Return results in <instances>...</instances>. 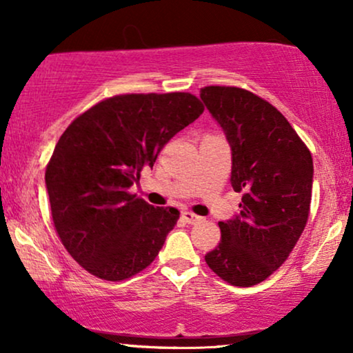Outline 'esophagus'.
<instances>
[{"label":"esophagus","mask_w":353,"mask_h":353,"mask_svg":"<svg viewBox=\"0 0 353 353\" xmlns=\"http://www.w3.org/2000/svg\"><path fill=\"white\" fill-rule=\"evenodd\" d=\"M181 217L184 219V222H188V224H197V222H199L202 219V217L197 216V214L189 212V210H184V212L181 214Z\"/></svg>","instance_id":"esophagus-1"}]
</instances>
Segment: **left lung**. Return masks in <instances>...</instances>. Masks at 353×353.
<instances>
[{
  "label": "left lung",
  "mask_w": 353,
  "mask_h": 353,
  "mask_svg": "<svg viewBox=\"0 0 353 353\" xmlns=\"http://www.w3.org/2000/svg\"><path fill=\"white\" fill-rule=\"evenodd\" d=\"M201 99L232 148L241 214L219 222L221 242L205 262L222 281L252 287L287 261L310 214L314 163L305 143L272 104L236 86H205Z\"/></svg>",
  "instance_id": "obj_1"
}]
</instances>
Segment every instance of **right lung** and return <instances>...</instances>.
<instances>
[{"instance_id":"right-lung-1","label":"right lung","mask_w":353,"mask_h":353,"mask_svg":"<svg viewBox=\"0 0 353 353\" xmlns=\"http://www.w3.org/2000/svg\"><path fill=\"white\" fill-rule=\"evenodd\" d=\"M202 112L190 92L117 94L61 134L44 179L56 232L84 270L119 282L151 265L179 210L154 208L129 188Z\"/></svg>"}]
</instances>
